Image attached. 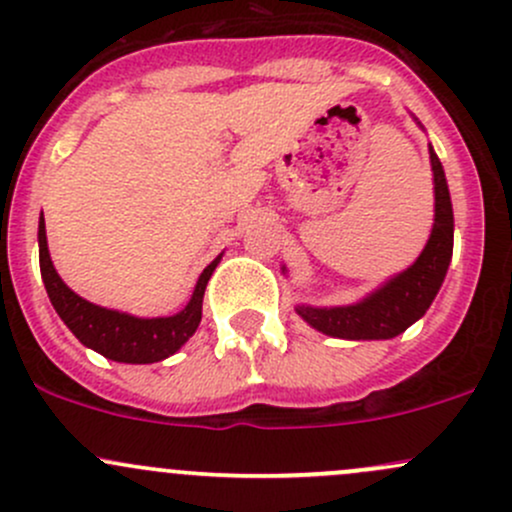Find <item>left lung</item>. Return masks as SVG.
Here are the masks:
<instances>
[{"instance_id": "1", "label": "left lung", "mask_w": 512, "mask_h": 512, "mask_svg": "<svg viewBox=\"0 0 512 512\" xmlns=\"http://www.w3.org/2000/svg\"><path fill=\"white\" fill-rule=\"evenodd\" d=\"M430 165L432 177H435V223H432L428 245L420 252L418 260L406 272L396 274L384 286L372 291L367 299L352 306H299L296 313L311 328L342 340H389L425 316L445 282L454 245L452 201H449L445 170L432 145Z\"/></svg>"}]
</instances>
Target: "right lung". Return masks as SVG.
I'll return each mask as SVG.
<instances>
[{
  "label": "right lung",
  "mask_w": 512,
  "mask_h": 512,
  "mask_svg": "<svg viewBox=\"0 0 512 512\" xmlns=\"http://www.w3.org/2000/svg\"><path fill=\"white\" fill-rule=\"evenodd\" d=\"M38 260L48 299L77 340L106 359L126 364H153L167 359L196 333L201 323V303L218 260L201 272L187 306L170 318H136L89 303L67 286L50 262L46 221H38Z\"/></svg>",
  "instance_id": "1"
}]
</instances>
